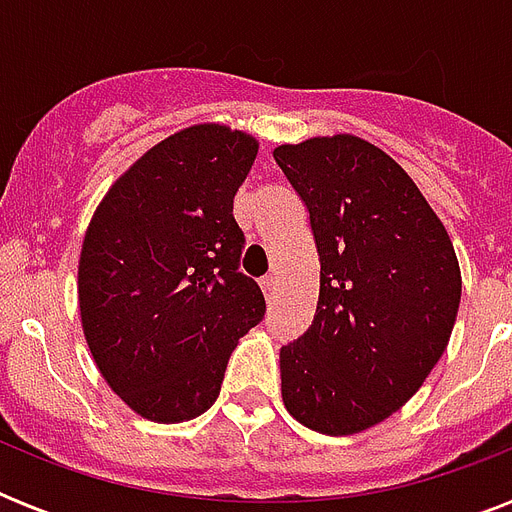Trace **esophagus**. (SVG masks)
I'll list each match as a JSON object with an SVG mask.
<instances>
[{
  "instance_id": "obj_1",
  "label": "esophagus",
  "mask_w": 512,
  "mask_h": 512,
  "mask_svg": "<svg viewBox=\"0 0 512 512\" xmlns=\"http://www.w3.org/2000/svg\"><path fill=\"white\" fill-rule=\"evenodd\" d=\"M260 287H263L265 297L271 300L273 292H276V287H279V279H276V273H268V276H263V279H260Z\"/></svg>"
}]
</instances>
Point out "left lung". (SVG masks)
<instances>
[{"label": "left lung", "instance_id": "obj_1", "mask_svg": "<svg viewBox=\"0 0 512 512\" xmlns=\"http://www.w3.org/2000/svg\"><path fill=\"white\" fill-rule=\"evenodd\" d=\"M273 159L311 217L319 303L281 348V398L305 428L350 436L417 393L446 350L462 276L414 180L353 135L279 146Z\"/></svg>", "mask_w": 512, "mask_h": 512}]
</instances>
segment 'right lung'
<instances>
[{
    "label": "right lung",
    "mask_w": 512,
    "mask_h": 512,
    "mask_svg": "<svg viewBox=\"0 0 512 512\" xmlns=\"http://www.w3.org/2000/svg\"><path fill=\"white\" fill-rule=\"evenodd\" d=\"M257 140L196 124L162 140L100 201L79 257V311L92 358L116 396L154 422L215 404L239 337L265 316L239 271L233 196Z\"/></svg>",
    "instance_id": "right-lung-1"
}]
</instances>
